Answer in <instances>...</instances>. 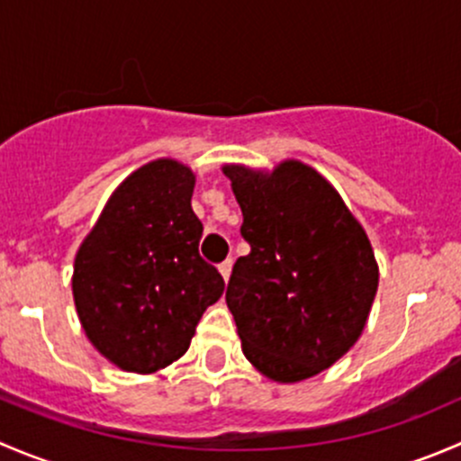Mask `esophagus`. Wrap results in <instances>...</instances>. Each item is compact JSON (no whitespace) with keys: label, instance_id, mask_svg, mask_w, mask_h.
Returning <instances> with one entry per match:
<instances>
[{"label":"esophagus","instance_id":"34e87169","mask_svg":"<svg viewBox=\"0 0 461 461\" xmlns=\"http://www.w3.org/2000/svg\"><path fill=\"white\" fill-rule=\"evenodd\" d=\"M231 265H234V260H231V258L222 260V263H221V265H218V269H221V274H222V278H225V281H230V274H231Z\"/></svg>","mask_w":461,"mask_h":461}]
</instances>
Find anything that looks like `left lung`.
<instances>
[{
  "mask_svg": "<svg viewBox=\"0 0 461 461\" xmlns=\"http://www.w3.org/2000/svg\"><path fill=\"white\" fill-rule=\"evenodd\" d=\"M249 243L227 285L243 355L278 384L310 379L361 337L379 285L373 245L312 167L225 165Z\"/></svg>",
  "mask_w": 461,
  "mask_h": 461,
  "instance_id": "8db88e82",
  "label": "left lung"
}]
</instances>
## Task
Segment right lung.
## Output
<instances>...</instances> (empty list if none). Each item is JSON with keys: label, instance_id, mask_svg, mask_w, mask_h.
Returning <instances> with one entry per match:
<instances>
[{"label": "right lung", "instance_id": "add662e5", "mask_svg": "<svg viewBox=\"0 0 461 461\" xmlns=\"http://www.w3.org/2000/svg\"><path fill=\"white\" fill-rule=\"evenodd\" d=\"M196 176L171 158L133 171L102 209L73 265L88 341L127 373L149 375L187 352L225 281L198 254Z\"/></svg>", "mask_w": 461, "mask_h": 461}]
</instances>
